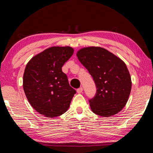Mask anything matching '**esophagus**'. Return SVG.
Returning <instances> with one entry per match:
<instances>
[{
	"mask_svg": "<svg viewBox=\"0 0 153 153\" xmlns=\"http://www.w3.org/2000/svg\"><path fill=\"white\" fill-rule=\"evenodd\" d=\"M82 91H83L82 87H80V88H79L78 89H77V92L79 93V94H80V93H82Z\"/></svg>",
	"mask_w": 153,
	"mask_h": 153,
	"instance_id": "1",
	"label": "esophagus"
}]
</instances>
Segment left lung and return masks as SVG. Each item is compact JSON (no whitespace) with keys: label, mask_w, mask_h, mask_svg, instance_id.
<instances>
[{"label":"left lung","mask_w":153,"mask_h":153,"mask_svg":"<svg viewBox=\"0 0 153 153\" xmlns=\"http://www.w3.org/2000/svg\"><path fill=\"white\" fill-rule=\"evenodd\" d=\"M76 55L93 77L97 88L95 97L89 100L92 112L104 117L118 113L126 106L131 88L126 63L99 46L82 48Z\"/></svg>","instance_id":"obj_1"}]
</instances>
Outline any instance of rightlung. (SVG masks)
<instances>
[{
  "label": "right lung",
  "mask_w": 153,
  "mask_h": 153,
  "mask_svg": "<svg viewBox=\"0 0 153 153\" xmlns=\"http://www.w3.org/2000/svg\"><path fill=\"white\" fill-rule=\"evenodd\" d=\"M74 51L70 46L48 48L33 56L25 67L23 77L25 96L32 107L46 117L65 113L76 94L62 71Z\"/></svg>",
  "instance_id": "add662e5"
}]
</instances>
